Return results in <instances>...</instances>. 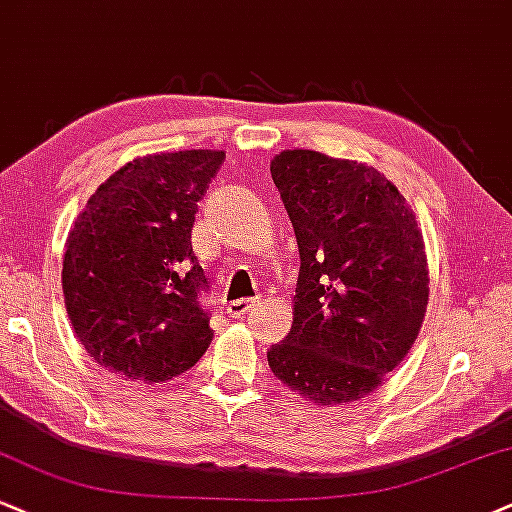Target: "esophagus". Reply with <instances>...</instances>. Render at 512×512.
Instances as JSON below:
<instances>
[{
	"mask_svg": "<svg viewBox=\"0 0 512 512\" xmlns=\"http://www.w3.org/2000/svg\"><path fill=\"white\" fill-rule=\"evenodd\" d=\"M256 308V301H249V299H239V301H232V304H227V313H230V318H244V315H249L251 311Z\"/></svg>",
	"mask_w": 512,
	"mask_h": 512,
	"instance_id": "obj_1",
	"label": "esophagus"
}]
</instances>
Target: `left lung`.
I'll return each mask as SVG.
<instances>
[{"label":"left lung","mask_w":512,"mask_h":512,"mask_svg":"<svg viewBox=\"0 0 512 512\" xmlns=\"http://www.w3.org/2000/svg\"><path fill=\"white\" fill-rule=\"evenodd\" d=\"M270 173L301 268L292 330L268 365L315 406L361 401L408 356L425 320L430 268L418 220L365 163L287 149Z\"/></svg>","instance_id":"8db88e82"}]
</instances>
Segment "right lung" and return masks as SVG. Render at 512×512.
Wrapping results in <instances>:
<instances>
[{"label":"right lung","mask_w":512,"mask_h":512,"mask_svg":"<svg viewBox=\"0 0 512 512\" xmlns=\"http://www.w3.org/2000/svg\"><path fill=\"white\" fill-rule=\"evenodd\" d=\"M223 159L187 149L125 163L68 232L61 285L75 337L125 380H173L211 344L192 225Z\"/></svg>","instance_id":"add662e5"}]
</instances>
